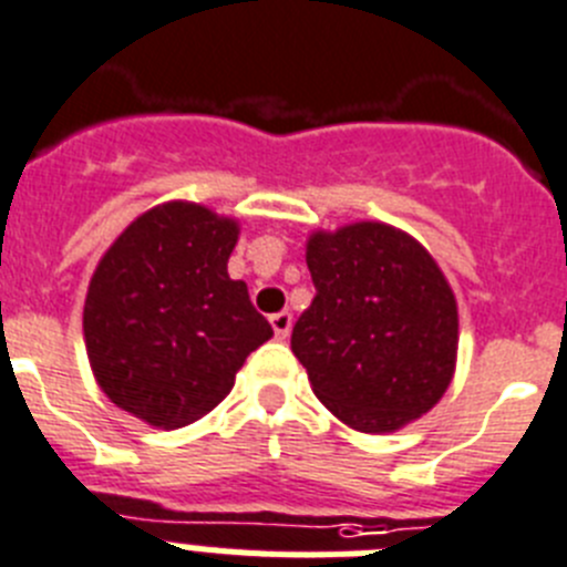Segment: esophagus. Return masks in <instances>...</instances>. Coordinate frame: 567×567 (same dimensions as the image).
<instances>
[{"label": "esophagus", "instance_id": "1", "mask_svg": "<svg viewBox=\"0 0 567 567\" xmlns=\"http://www.w3.org/2000/svg\"><path fill=\"white\" fill-rule=\"evenodd\" d=\"M290 324H293V316H290L288 310H279V313L271 316V328L274 333H277V339H288Z\"/></svg>", "mask_w": 567, "mask_h": 567}]
</instances>
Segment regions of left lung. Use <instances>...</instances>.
Listing matches in <instances>:
<instances>
[{"instance_id": "8db88e82", "label": "left lung", "mask_w": 567, "mask_h": 567, "mask_svg": "<svg viewBox=\"0 0 567 567\" xmlns=\"http://www.w3.org/2000/svg\"><path fill=\"white\" fill-rule=\"evenodd\" d=\"M316 296L290 333L316 398L359 432H392L441 401L457 353V305L435 259L384 223L313 234Z\"/></svg>"}]
</instances>
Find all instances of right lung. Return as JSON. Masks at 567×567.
<instances>
[{
	"instance_id": "right-lung-1",
	"label": "right lung",
	"mask_w": 567,
	"mask_h": 567,
	"mask_svg": "<svg viewBox=\"0 0 567 567\" xmlns=\"http://www.w3.org/2000/svg\"><path fill=\"white\" fill-rule=\"evenodd\" d=\"M237 223L195 203L137 217L93 274L86 355L112 404L177 430L231 392L234 375L274 330L231 279Z\"/></svg>"
}]
</instances>
